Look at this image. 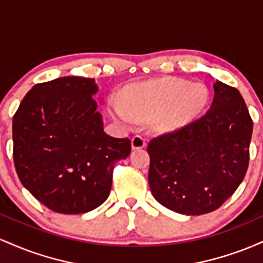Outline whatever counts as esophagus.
Instances as JSON below:
<instances>
[{"instance_id":"1","label":"esophagus","mask_w":263,"mask_h":263,"mask_svg":"<svg viewBox=\"0 0 263 263\" xmlns=\"http://www.w3.org/2000/svg\"><path fill=\"white\" fill-rule=\"evenodd\" d=\"M132 149H141L146 147V140L142 136H135L131 140Z\"/></svg>"}]
</instances>
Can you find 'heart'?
Listing matches in <instances>:
<instances>
[{
  "instance_id": "1",
  "label": "heart",
  "mask_w": 263,
  "mask_h": 263,
  "mask_svg": "<svg viewBox=\"0 0 263 263\" xmlns=\"http://www.w3.org/2000/svg\"><path fill=\"white\" fill-rule=\"evenodd\" d=\"M203 84L172 78L156 79L129 87L121 99L112 102L114 117L123 126L136 119L147 120L153 131L170 132L182 127L208 101Z\"/></svg>"
}]
</instances>
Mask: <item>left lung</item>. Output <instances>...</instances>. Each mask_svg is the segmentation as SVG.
<instances>
[{
  "label": "left lung",
  "mask_w": 263,
  "mask_h": 263,
  "mask_svg": "<svg viewBox=\"0 0 263 263\" xmlns=\"http://www.w3.org/2000/svg\"><path fill=\"white\" fill-rule=\"evenodd\" d=\"M214 99L200 119L149 142L148 183L163 206L203 215L228 200L245 178L252 120L237 89L214 83Z\"/></svg>",
  "instance_id": "obj_1"
}]
</instances>
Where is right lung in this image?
I'll use <instances>...</instances> for the list:
<instances>
[{
	"instance_id": "obj_1",
	"label": "right lung",
	"mask_w": 263,
	"mask_h": 263,
	"mask_svg": "<svg viewBox=\"0 0 263 263\" xmlns=\"http://www.w3.org/2000/svg\"><path fill=\"white\" fill-rule=\"evenodd\" d=\"M95 79L58 78L27 92L12 122L14 167L37 200L60 214H83L106 200L117 161L131 153L128 138L104 131L92 99Z\"/></svg>"
}]
</instances>
